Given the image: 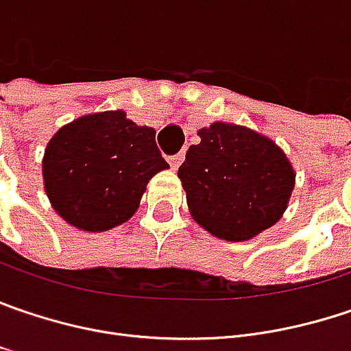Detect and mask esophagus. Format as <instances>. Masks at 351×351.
<instances>
[{"mask_svg":"<svg viewBox=\"0 0 351 351\" xmlns=\"http://www.w3.org/2000/svg\"><path fill=\"white\" fill-rule=\"evenodd\" d=\"M182 160H184V155H182V153H178V155L175 156H169V165H171V169H173V171H176V169L180 167V162H182Z\"/></svg>","mask_w":351,"mask_h":351,"instance_id":"1","label":"esophagus"}]
</instances>
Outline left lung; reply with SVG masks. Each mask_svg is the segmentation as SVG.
Segmentation results:
<instances>
[{"instance_id":"1","label":"left lung","mask_w":351,"mask_h":351,"mask_svg":"<svg viewBox=\"0 0 351 351\" xmlns=\"http://www.w3.org/2000/svg\"><path fill=\"white\" fill-rule=\"evenodd\" d=\"M178 178L191 217L213 237L242 242L284 217L296 171L278 145L248 127L215 121L198 129Z\"/></svg>"}]
</instances>
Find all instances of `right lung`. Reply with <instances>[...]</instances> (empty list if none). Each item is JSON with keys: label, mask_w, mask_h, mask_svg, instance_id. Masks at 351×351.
Segmentation results:
<instances>
[{"label": "right lung", "mask_w": 351, "mask_h": 351, "mask_svg": "<svg viewBox=\"0 0 351 351\" xmlns=\"http://www.w3.org/2000/svg\"><path fill=\"white\" fill-rule=\"evenodd\" d=\"M155 129L123 109L89 113L47 143L41 173L53 210L83 232H105L133 217L149 180L169 169Z\"/></svg>", "instance_id": "1"}]
</instances>
